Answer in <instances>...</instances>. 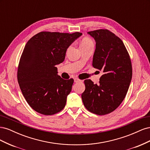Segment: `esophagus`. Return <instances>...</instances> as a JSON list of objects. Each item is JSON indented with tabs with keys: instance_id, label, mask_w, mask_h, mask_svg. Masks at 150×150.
Segmentation results:
<instances>
[{
	"instance_id": "1",
	"label": "esophagus",
	"mask_w": 150,
	"mask_h": 150,
	"mask_svg": "<svg viewBox=\"0 0 150 150\" xmlns=\"http://www.w3.org/2000/svg\"><path fill=\"white\" fill-rule=\"evenodd\" d=\"M74 83H79V82H81V81H81V80H80L79 79H78V78H74Z\"/></svg>"
}]
</instances>
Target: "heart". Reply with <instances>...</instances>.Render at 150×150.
<instances>
[{
    "mask_svg": "<svg viewBox=\"0 0 150 150\" xmlns=\"http://www.w3.org/2000/svg\"><path fill=\"white\" fill-rule=\"evenodd\" d=\"M94 44L91 39L89 38H84L81 40L80 43V48L87 47L89 46H93Z\"/></svg>",
    "mask_w": 150,
    "mask_h": 150,
    "instance_id": "obj_1",
    "label": "heart"
}]
</instances>
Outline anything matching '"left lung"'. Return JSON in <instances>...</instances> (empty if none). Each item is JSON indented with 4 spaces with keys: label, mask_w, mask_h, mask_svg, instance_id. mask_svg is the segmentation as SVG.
<instances>
[{
    "label": "left lung",
    "mask_w": 150,
    "mask_h": 150,
    "mask_svg": "<svg viewBox=\"0 0 150 150\" xmlns=\"http://www.w3.org/2000/svg\"><path fill=\"white\" fill-rule=\"evenodd\" d=\"M88 34L96 41L93 66L103 75L98 85L84 80L81 98L89 111L104 115L115 111L125 99L132 78V65L124 43L112 32L99 29Z\"/></svg>",
    "instance_id": "obj_1"
}]
</instances>
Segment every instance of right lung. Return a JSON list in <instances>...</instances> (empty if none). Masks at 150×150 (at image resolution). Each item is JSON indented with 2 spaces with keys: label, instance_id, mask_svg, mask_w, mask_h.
Masks as SVG:
<instances>
[{
  "label": "right lung",
  "instance_id": "add662e5",
  "mask_svg": "<svg viewBox=\"0 0 150 150\" xmlns=\"http://www.w3.org/2000/svg\"><path fill=\"white\" fill-rule=\"evenodd\" d=\"M81 35L40 32L25 44L17 81L26 101L40 114L52 115L65 107L74 80L61 78L56 66L64 61L67 48Z\"/></svg>",
  "mask_w": 150,
  "mask_h": 150
}]
</instances>
